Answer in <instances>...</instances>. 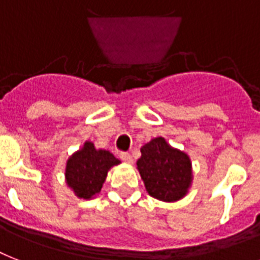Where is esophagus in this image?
Segmentation results:
<instances>
[{"label": "esophagus", "instance_id": "1", "mask_svg": "<svg viewBox=\"0 0 260 260\" xmlns=\"http://www.w3.org/2000/svg\"><path fill=\"white\" fill-rule=\"evenodd\" d=\"M120 158H121V160H124V162L132 163V155H131L129 152H121V154H120Z\"/></svg>", "mask_w": 260, "mask_h": 260}]
</instances>
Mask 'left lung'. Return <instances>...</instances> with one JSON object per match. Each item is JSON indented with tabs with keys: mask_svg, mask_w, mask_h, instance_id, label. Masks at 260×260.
<instances>
[{
	"mask_svg": "<svg viewBox=\"0 0 260 260\" xmlns=\"http://www.w3.org/2000/svg\"><path fill=\"white\" fill-rule=\"evenodd\" d=\"M140 151L142 156L136 165L151 197L166 202L185 197L193 181L187 154L173 148L165 138L152 139Z\"/></svg>",
	"mask_w": 260,
	"mask_h": 260,
	"instance_id": "left-lung-1",
	"label": "left lung"
}]
</instances>
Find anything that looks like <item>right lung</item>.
I'll return each mask as SVG.
<instances>
[{
  "mask_svg": "<svg viewBox=\"0 0 260 260\" xmlns=\"http://www.w3.org/2000/svg\"><path fill=\"white\" fill-rule=\"evenodd\" d=\"M117 165L120 160L109 151L97 150L93 143L85 142L67 160V185L78 198L90 200L101 191L108 171Z\"/></svg>",
  "mask_w": 260,
  "mask_h": 260,
  "instance_id": "right-lung-1",
  "label": "right lung"
}]
</instances>
